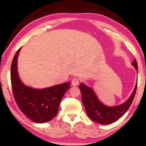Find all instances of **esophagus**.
I'll list each match as a JSON object with an SVG mask.
<instances>
[{"label":"esophagus","instance_id":"obj_1","mask_svg":"<svg viewBox=\"0 0 146 146\" xmlns=\"http://www.w3.org/2000/svg\"><path fill=\"white\" fill-rule=\"evenodd\" d=\"M72 85L74 86H76L78 85L79 84V80L78 78H74L72 80Z\"/></svg>","mask_w":146,"mask_h":146}]
</instances>
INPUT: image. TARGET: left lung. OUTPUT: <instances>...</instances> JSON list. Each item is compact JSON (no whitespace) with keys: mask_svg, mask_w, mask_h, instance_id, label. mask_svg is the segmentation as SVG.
<instances>
[{"mask_svg":"<svg viewBox=\"0 0 146 146\" xmlns=\"http://www.w3.org/2000/svg\"><path fill=\"white\" fill-rule=\"evenodd\" d=\"M137 71L136 60L131 62ZM82 94V100L87 115L95 122L103 125H108L119 119L127 111L135 97L137 88V84L132 94L127 101L122 104L115 106H107L99 100L94 91L84 84L79 85Z\"/></svg>","mask_w":146,"mask_h":146,"instance_id":"left-lung-1","label":"left lung"}]
</instances>
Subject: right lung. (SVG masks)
Returning a JSON list of instances; mask_svg holds the SVG:
<instances>
[{"label":"right lung","mask_w":146,"mask_h":146,"mask_svg":"<svg viewBox=\"0 0 146 146\" xmlns=\"http://www.w3.org/2000/svg\"><path fill=\"white\" fill-rule=\"evenodd\" d=\"M18 50L11 64V79L16 102L24 114L36 123H45L54 118L70 82H65L43 89H35L22 82L18 74Z\"/></svg>","instance_id":"add662e5"}]
</instances>
